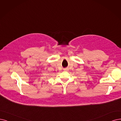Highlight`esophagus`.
Masks as SVG:
<instances>
[{
    "label": "esophagus",
    "mask_w": 121,
    "mask_h": 121,
    "mask_svg": "<svg viewBox=\"0 0 121 121\" xmlns=\"http://www.w3.org/2000/svg\"><path fill=\"white\" fill-rule=\"evenodd\" d=\"M64 70H65V71H66V70H67V69H64Z\"/></svg>",
    "instance_id": "esophagus-1"
}]
</instances>
